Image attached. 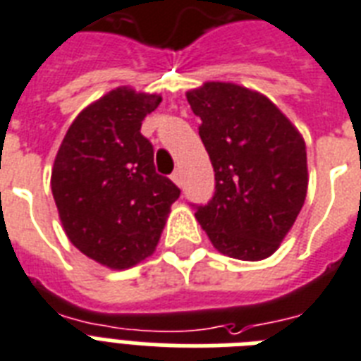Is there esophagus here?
I'll return each mask as SVG.
<instances>
[{
	"label": "esophagus",
	"instance_id": "34e87169",
	"mask_svg": "<svg viewBox=\"0 0 361 361\" xmlns=\"http://www.w3.org/2000/svg\"><path fill=\"white\" fill-rule=\"evenodd\" d=\"M171 180L175 184H177V186H183V171H180V169H177V171H173Z\"/></svg>",
	"mask_w": 361,
	"mask_h": 361
}]
</instances>
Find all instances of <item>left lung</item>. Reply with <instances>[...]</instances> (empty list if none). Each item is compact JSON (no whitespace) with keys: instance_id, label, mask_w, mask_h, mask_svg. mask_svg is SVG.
I'll return each instance as SVG.
<instances>
[{"instance_id":"left-lung-1","label":"left lung","mask_w":361,"mask_h":361,"mask_svg":"<svg viewBox=\"0 0 361 361\" xmlns=\"http://www.w3.org/2000/svg\"><path fill=\"white\" fill-rule=\"evenodd\" d=\"M201 119L199 135L214 167L216 192L192 204L218 252L261 261L279 247L304 207L305 143L264 94L207 82L186 93Z\"/></svg>"}]
</instances>
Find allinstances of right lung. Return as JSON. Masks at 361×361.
Segmentation results:
<instances>
[{
    "label": "right lung",
    "mask_w": 361,
    "mask_h": 361,
    "mask_svg": "<svg viewBox=\"0 0 361 361\" xmlns=\"http://www.w3.org/2000/svg\"><path fill=\"white\" fill-rule=\"evenodd\" d=\"M162 97L117 87L78 115L54 169L51 194L68 240L123 270L152 255L180 190L154 169L141 121Z\"/></svg>",
    "instance_id": "add662e5"
}]
</instances>
